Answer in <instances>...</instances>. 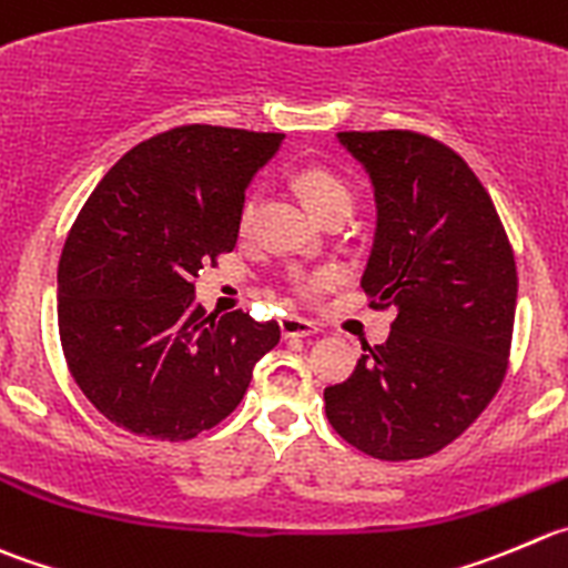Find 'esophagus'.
Returning a JSON list of instances; mask_svg holds the SVG:
<instances>
[{"label": "esophagus", "mask_w": 568, "mask_h": 568, "mask_svg": "<svg viewBox=\"0 0 568 568\" xmlns=\"http://www.w3.org/2000/svg\"><path fill=\"white\" fill-rule=\"evenodd\" d=\"M317 332H321V328L312 321H306V317H281V334H284V337H312V334Z\"/></svg>", "instance_id": "obj_1"}]
</instances>
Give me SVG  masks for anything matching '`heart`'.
<instances>
[{
  "instance_id": "1",
  "label": "heart",
  "mask_w": 568,
  "mask_h": 568,
  "mask_svg": "<svg viewBox=\"0 0 568 568\" xmlns=\"http://www.w3.org/2000/svg\"><path fill=\"white\" fill-rule=\"evenodd\" d=\"M298 192L301 197L306 200V206H310V212H321V209H326L328 203H337V200H351V189L345 186L343 178H337L334 172L328 170H321V166H312V170H304L298 175ZM251 214H253V203H245V209H242V217H240V225L242 229H247V223H251ZM328 275H315V278L306 281V293H317V290L326 287Z\"/></svg>"
}]
</instances>
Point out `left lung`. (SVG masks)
<instances>
[{
  "mask_svg": "<svg viewBox=\"0 0 568 568\" xmlns=\"http://www.w3.org/2000/svg\"><path fill=\"white\" fill-rule=\"evenodd\" d=\"M371 178L376 231L362 290L396 306L390 337L326 387L328 424L379 460L435 455L499 390L516 258L488 192L446 144L413 131L337 133Z\"/></svg>",
  "mask_w": 568,
  "mask_h": 568,
  "instance_id": "left-lung-1",
  "label": "left lung"
}]
</instances>
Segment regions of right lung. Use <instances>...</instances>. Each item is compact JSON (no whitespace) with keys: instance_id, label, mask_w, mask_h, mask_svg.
I'll return each instance as SVG.
<instances>
[{"instance_id":"obj_1","label":"right lung","mask_w":568,"mask_h":568,"mask_svg":"<svg viewBox=\"0 0 568 568\" xmlns=\"http://www.w3.org/2000/svg\"><path fill=\"white\" fill-rule=\"evenodd\" d=\"M281 133L186 125L136 144L85 200L58 264L69 371L111 424L189 440L231 415L275 321L206 315L194 275L234 251L245 192Z\"/></svg>"}]
</instances>
